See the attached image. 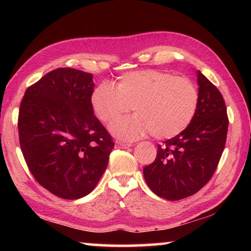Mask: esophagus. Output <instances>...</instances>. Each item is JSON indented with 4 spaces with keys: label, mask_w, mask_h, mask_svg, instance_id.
Wrapping results in <instances>:
<instances>
[{
    "label": "esophagus",
    "mask_w": 251,
    "mask_h": 251,
    "mask_svg": "<svg viewBox=\"0 0 251 251\" xmlns=\"http://www.w3.org/2000/svg\"><path fill=\"white\" fill-rule=\"evenodd\" d=\"M131 147L130 143H125V142H121V141H115V148L119 149H127Z\"/></svg>",
    "instance_id": "obj_1"
}]
</instances>
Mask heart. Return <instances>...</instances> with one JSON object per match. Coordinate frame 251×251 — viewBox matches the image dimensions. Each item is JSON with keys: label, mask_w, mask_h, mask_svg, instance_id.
Instances as JSON below:
<instances>
[{"label": "heart", "mask_w": 251, "mask_h": 251, "mask_svg": "<svg viewBox=\"0 0 251 251\" xmlns=\"http://www.w3.org/2000/svg\"><path fill=\"white\" fill-rule=\"evenodd\" d=\"M199 100V89L191 79L159 70L126 73L116 88L103 82L90 96L94 113L104 124H112L131 108L136 112L110 127L115 137L127 141L150 132L156 139L179 135L193 120Z\"/></svg>", "instance_id": "1"}]
</instances>
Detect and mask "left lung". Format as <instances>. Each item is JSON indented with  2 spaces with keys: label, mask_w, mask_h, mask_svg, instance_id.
I'll use <instances>...</instances> for the list:
<instances>
[{
  "label": "left lung",
  "mask_w": 251,
  "mask_h": 251,
  "mask_svg": "<svg viewBox=\"0 0 251 251\" xmlns=\"http://www.w3.org/2000/svg\"><path fill=\"white\" fill-rule=\"evenodd\" d=\"M199 106L190 125L158 145L157 155L143 168L154 193L168 201L195 194L214 175L226 146L228 119L221 93L200 70Z\"/></svg>",
  "instance_id": "obj_1"
}]
</instances>
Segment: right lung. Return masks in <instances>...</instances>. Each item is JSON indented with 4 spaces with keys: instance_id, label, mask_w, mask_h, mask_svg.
Returning a JSON list of instances; mask_svg holds the SVG:
<instances>
[{
    "instance_id": "add662e5",
    "label": "right lung",
    "mask_w": 251,
    "mask_h": 251,
    "mask_svg": "<svg viewBox=\"0 0 251 251\" xmlns=\"http://www.w3.org/2000/svg\"><path fill=\"white\" fill-rule=\"evenodd\" d=\"M90 73L71 68L49 72L25 90L18 132L35 180L65 200L92 192L108 166L114 142L94 115Z\"/></svg>"
}]
</instances>
